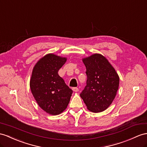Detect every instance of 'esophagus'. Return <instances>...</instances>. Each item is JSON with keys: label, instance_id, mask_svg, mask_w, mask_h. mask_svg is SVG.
<instances>
[{"label": "esophagus", "instance_id": "esophagus-1", "mask_svg": "<svg viewBox=\"0 0 147 147\" xmlns=\"http://www.w3.org/2000/svg\"><path fill=\"white\" fill-rule=\"evenodd\" d=\"M72 90L75 92H78V90H79V89H78L77 87H73Z\"/></svg>", "mask_w": 147, "mask_h": 147}]
</instances>
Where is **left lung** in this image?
Wrapping results in <instances>:
<instances>
[{
	"mask_svg": "<svg viewBox=\"0 0 147 147\" xmlns=\"http://www.w3.org/2000/svg\"><path fill=\"white\" fill-rule=\"evenodd\" d=\"M87 85L80 94L88 110L102 112L112 104L119 87V76L105 57L94 53L82 59Z\"/></svg>",
	"mask_w": 147,
	"mask_h": 147,
	"instance_id": "obj_1",
	"label": "left lung"
}]
</instances>
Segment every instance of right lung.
<instances>
[{
	"mask_svg": "<svg viewBox=\"0 0 147 147\" xmlns=\"http://www.w3.org/2000/svg\"><path fill=\"white\" fill-rule=\"evenodd\" d=\"M66 61V57L48 53L39 59L32 70L30 80L32 94L38 106L50 115L62 113L72 94V90L58 74Z\"/></svg>",
	"mask_w": 147,
	"mask_h": 147,
	"instance_id": "1",
	"label": "right lung"
}]
</instances>
